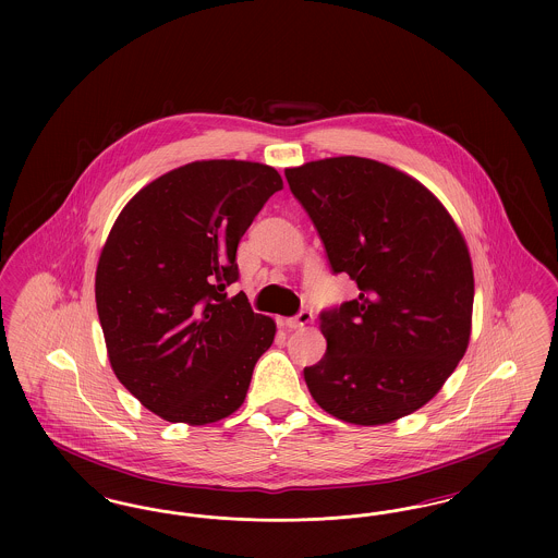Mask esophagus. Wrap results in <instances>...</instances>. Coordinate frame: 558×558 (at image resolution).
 <instances>
[{"mask_svg": "<svg viewBox=\"0 0 558 558\" xmlns=\"http://www.w3.org/2000/svg\"><path fill=\"white\" fill-rule=\"evenodd\" d=\"M312 319H314L312 312H301L294 318L284 319L282 326L289 328V330H301V328H307L312 324Z\"/></svg>", "mask_w": 558, "mask_h": 558, "instance_id": "obj_1", "label": "esophagus"}]
</instances>
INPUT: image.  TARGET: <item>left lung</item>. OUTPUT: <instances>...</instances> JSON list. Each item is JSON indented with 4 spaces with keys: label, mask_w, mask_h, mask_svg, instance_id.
<instances>
[{
    "label": "left lung",
    "mask_w": 558,
    "mask_h": 558,
    "mask_svg": "<svg viewBox=\"0 0 558 558\" xmlns=\"http://www.w3.org/2000/svg\"><path fill=\"white\" fill-rule=\"evenodd\" d=\"M330 266L360 294L319 318L326 353L305 368L319 408L378 426L423 408L464 357L473 262L450 211L416 178L364 157L284 169Z\"/></svg>",
    "instance_id": "left-lung-1"
}]
</instances>
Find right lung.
Wrapping results in <instances>:
<instances>
[{"instance_id":"right-lung-1","label":"right lung","mask_w":558,"mask_h":558,"mask_svg":"<svg viewBox=\"0 0 558 558\" xmlns=\"http://www.w3.org/2000/svg\"><path fill=\"white\" fill-rule=\"evenodd\" d=\"M280 173L253 160H194L142 187L114 219L96 267V307L121 385L162 421L234 414L276 322L228 299L236 248Z\"/></svg>"}]
</instances>
